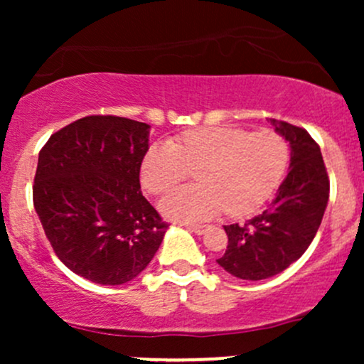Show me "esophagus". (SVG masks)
Listing matches in <instances>:
<instances>
[{"mask_svg":"<svg viewBox=\"0 0 364 364\" xmlns=\"http://www.w3.org/2000/svg\"><path fill=\"white\" fill-rule=\"evenodd\" d=\"M186 228L190 229V231L196 232V235H205L208 229H210V225L208 224H188Z\"/></svg>","mask_w":364,"mask_h":364,"instance_id":"1","label":"esophagus"}]
</instances>
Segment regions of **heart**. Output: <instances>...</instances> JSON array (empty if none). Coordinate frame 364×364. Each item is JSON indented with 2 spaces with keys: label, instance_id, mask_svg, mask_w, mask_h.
I'll use <instances>...</instances> for the list:
<instances>
[{
  "label": "heart",
  "instance_id": "b5f03b06",
  "mask_svg": "<svg viewBox=\"0 0 364 364\" xmlns=\"http://www.w3.org/2000/svg\"><path fill=\"white\" fill-rule=\"evenodd\" d=\"M291 149L274 129L205 127L183 132L171 141H156L140 164V181L162 195L190 171L198 185L181 186L161 200L162 215L178 223L210 219L225 208L241 217L257 212L281 185Z\"/></svg>",
  "mask_w": 364,
  "mask_h": 364
}]
</instances>
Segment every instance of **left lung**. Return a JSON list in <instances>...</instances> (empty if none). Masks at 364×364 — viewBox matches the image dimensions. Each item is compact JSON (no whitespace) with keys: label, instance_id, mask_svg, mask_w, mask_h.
<instances>
[{"label":"left lung","instance_id":"1","mask_svg":"<svg viewBox=\"0 0 364 364\" xmlns=\"http://www.w3.org/2000/svg\"><path fill=\"white\" fill-rule=\"evenodd\" d=\"M289 141V173L272 205L248 223L224 225L228 250L217 260L243 281L274 277L298 260L318 231L328 202L330 181L320 147L304 128L270 119Z\"/></svg>","mask_w":364,"mask_h":364}]
</instances>
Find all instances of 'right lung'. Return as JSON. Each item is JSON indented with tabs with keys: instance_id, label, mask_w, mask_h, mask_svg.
Instances as JSON below:
<instances>
[{
	"instance_id": "add662e5",
	"label": "right lung",
	"mask_w": 364,
	"mask_h": 364,
	"mask_svg": "<svg viewBox=\"0 0 364 364\" xmlns=\"http://www.w3.org/2000/svg\"><path fill=\"white\" fill-rule=\"evenodd\" d=\"M147 123L85 116L39 152L34 207L54 253L72 272L119 286L149 265L168 223L140 191Z\"/></svg>"
}]
</instances>
